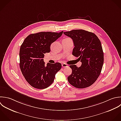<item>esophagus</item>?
<instances>
[{"mask_svg": "<svg viewBox=\"0 0 121 121\" xmlns=\"http://www.w3.org/2000/svg\"><path fill=\"white\" fill-rule=\"evenodd\" d=\"M62 67H66L68 66L66 64H65V63H63V64H62Z\"/></svg>", "mask_w": 121, "mask_h": 121, "instance_id": "obj_1", "label": "esophagus"}]
</instances>
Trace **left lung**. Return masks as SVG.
<instances>
[{"label":"left lung","mask_w":121,"mask_h":121,"mask_svg":"<svg viewBox=\"0 0 121 121\" xmlns=\"http://www.w3.org/2000/svg\"><path fill=\"white\" fill-rule=\"evenodd\" d=\"M73 40V55L79 57L82 65H71L72 74L68 81L75 88L83 89L93 84L99 76L103 63L104 53L101 42L94 33L84 30L64 32Z\"/></svg>","instance_id":"left-lung-1"}]
</instances>
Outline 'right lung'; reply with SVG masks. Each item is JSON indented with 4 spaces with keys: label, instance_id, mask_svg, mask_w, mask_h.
I'll return each instance as SVG.
<instances>
[{
    "label": "right lung",
    "instance_id": "obj_1",
    "mask_svg": "<svg viewBox=\"0 0 121 121\" xmlns=\"http://www.w3.org/2000/svg\"><path fill=\"white\" fill-rule=\"evenodd\" d=\"M63 31L40 32L27 36L19 52L20 67L26 81L32 87L44 89L54 82L55 75L61 68L60 63L45 65L44 54L50 51V45L61 37Z\"/></svg>",
    "mask_w": 121,
    "mask_h": 121
}]
</instances>
